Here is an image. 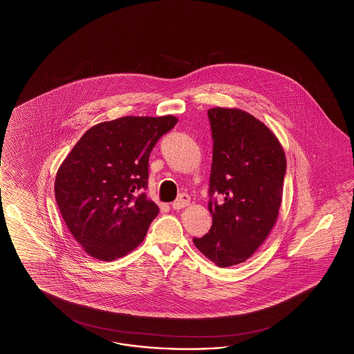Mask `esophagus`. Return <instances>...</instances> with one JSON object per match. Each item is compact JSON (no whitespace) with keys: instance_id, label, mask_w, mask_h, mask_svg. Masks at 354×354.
I'll return each mask as SVG.
<instances>
[{"instance_id":"34e87169","label":"esophagus","mask_w":354,"mask_h":354,"mask_svg":"<svg viewBox=\"0 0 354 354\" xmlns=\"http://www.w3.org/2000/svg\"><path fill=\"white\" fill-rule=\"evenodd\" d=\"M189 201H191V197H189L188 194H185V193H182V194L172 203V209H174V210H180L183 207L188 206Z\"/></svg>"}]
</instances>
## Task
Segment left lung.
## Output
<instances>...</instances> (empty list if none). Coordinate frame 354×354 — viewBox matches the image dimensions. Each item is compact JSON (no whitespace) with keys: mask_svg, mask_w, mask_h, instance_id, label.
<instances>
[{"mask_svg":"<svg viewBox=\"0 0 354 354\" xmlns=\"http://www.w3.org/2000/svg\"><path fill=\"white\" fill-rule=\"evenodd\" d=\"M213 136L209 212L213 225L196 248L219 268L245 262L277 222L287 169L277 136L239 109L207 110ZM214 194L224 197L218 205Z\"/></svg>","mask_w":354,"mask_h":354,"instance_id":"1","label":"left lung"}]
</instances>
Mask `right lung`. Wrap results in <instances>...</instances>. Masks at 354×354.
Here are the masks:
<instances>
[{
  "instance_id": "add662e5",
  "label": "right lung",
  "mask_w": 354,
  "mask_h": 354,
  "mask_svg": "<svg viewBox=\"0 0 354 354\" xmlns=\"http://www.w3.org/2000/svg\"><path fill=\"white\" fill-rule=\"evenodd\" d=\"M176 123L172 115L98 123L59 166L55 201L70 232L89 256L113 261L144 240L160 213L144 192L150 151Z\"/></svg>"
}]
</instances>
